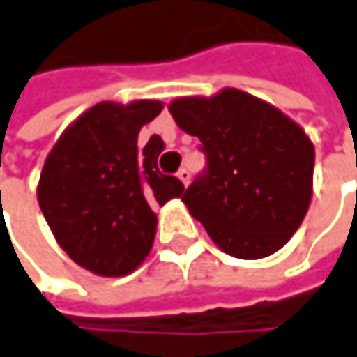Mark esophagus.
Wrapping results in <instances>:
<instances>
[{"label":"esophagus","instance_id":"34e87169","mask_svg":"<svg viewBox=\"0 0 357 357\" xmlns=\"http://www.w3.org/2000/svg\"><path fill=\"white\" fill-rule=\"evenodd\" d=\"M178 178L181 179V183H183V185H188V183H190V179H192V174H190V169L181 167V169L178 172Z\"/></svg>","mask_w":357,"mask_h":357}]
</instances>
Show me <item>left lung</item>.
Here are the masks:
<instances>
[{"label":"left lung","mask_w":357,"mask_h":357,"mask_svg":"<svg viewBox=\"0 0 357 357\" xmlns=\"http://www.w3.org/2000/svg\"><path fill=\"white\" fill-rule=\"evenodd\" d=\"M169 112L202 142L206 169L181 199L209 238L240 259L284 248L312 199L314 144L302 128L234 87L213 98H179Z\"/></svg>","instance_id":"1"}]
</instances>
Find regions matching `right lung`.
Returning a JSON list of instances; mask_svg holds the SVG:
<instances>
[{"mask_svg": "<svg viewBox=\"0 0 357 357\" xmlns=\"http://www.w3.org/2000/svg\"><path fill=\"white\" fill-rule=\"evenodd\" d=\"M162 112L160 101H101L77 117L43 163L38 202L57 243L82 268L117 278L149 254L153 206L179 197L183 183L158 169L163 142L137 133Z\"/></svg>", "mask_w": 357, "mask_h": 357, "instance_id": "right-lung-1", "label": "right lung"}]
</instances>
